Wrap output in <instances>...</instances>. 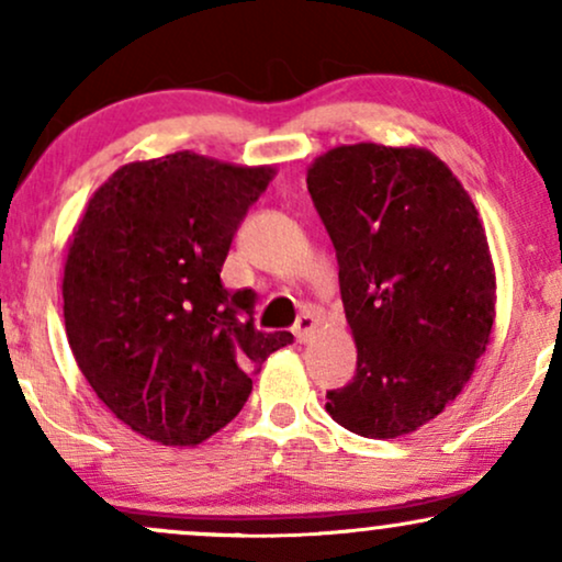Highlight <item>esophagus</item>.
I'll use <instances>...</instances> for the list:
<instances>
[{
  "instance_id": "34e87169",
  "label": "esophagus",
  "mask_w": 562,
  "mask_h": 562,
  "mask_svg": "<svg viewBox=\"0 0 562 562\" xmlns=\"http://www.w3.org/2000/svg\"><path fill=\"white\" fill-rule=\"evenodd\" d=\"M316 333V316L311 311H303V314L293 324V335L299 337V342L311 340V335Z\"/></svg>"
}]
</instances>
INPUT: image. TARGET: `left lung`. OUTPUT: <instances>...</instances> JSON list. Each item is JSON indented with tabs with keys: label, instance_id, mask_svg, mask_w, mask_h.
<instances>
[{
	"label": "left lung",
	"instance_id": "obj_1",
	"mask_svg": "<svg viewBox=\"0 0 562 562\" xmlns=\"http://www.w3.org/2000/svg\"><path fill=\"white\" fill-rule=\"evenodd\" d=\"M306 182L358 348L327 414L361 437L408 435L456 401L490 342L495 269L476 206L424 148L337 146Z\"/></svg>",
	"mask_w": 562,
	"mask_h": 562
}]
</instances>
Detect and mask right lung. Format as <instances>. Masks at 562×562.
Segmentation results:
<instances>
[{"label": "right lung", "mask_w": 562, "mask_h": 562, "mask_svg": "<svg viewBox=\"0 0 562 562\" xmlns=\"http://www.w3.org/2000/svg\"><path fill=\"white\" fill-rule=\"evenodd\" d=\"M272 167L191 151L120 167L67 251L65 329L101 403L161 445H199L240 414L290 333L256 329V293L220 272Z\"/></svg>", "instance_id": "add662e5"}]
</instances>
